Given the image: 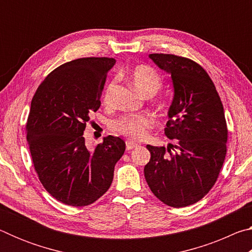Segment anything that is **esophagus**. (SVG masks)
<instances>
[{"label":"esophagus","instance_id":"esophagus-1","mask_svg":"<svg viewBox=\"0 0 252 252\" xmlns=\"http://www.w3.org/2000/svg\"><path fill=\"white\" fill-rule=\"evenodd\" d=\"M126 150H131V149L138 147V143H135L133 141H130V140H127V141L126 142Z\"/></svg>","mask_w":252,"mask_h":252}]
</instances>
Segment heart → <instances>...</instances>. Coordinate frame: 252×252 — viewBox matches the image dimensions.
Instances as JSON below:
<instances>
[{
    "label": "heart",
    "mask_w": 252,
    "mask_h": 252,
    "mask_svg": "<svg viewBox=\"0 0 252 252\" xmlns=\"http://www.w3.org/2000/svg\"><path fill=\"white\" fill-rule=\"evenodd\" d=\"M132 84L140 93L147 94H155L162 85V80L159 73L152 69L151 66L146 64H139L127 72ZM114 82H110L106 85L103 93L104 104L110 105L112 103ZM153 125V120L148 114H134V116L123 117L118 120L114 125V129L118 132L133 140H142L147 136L148 130Z\"/></svg>",
    "instance_id": "obj_1"
}]
</instances>
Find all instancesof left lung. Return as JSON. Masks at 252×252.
Masks as SVG:
<instances>
[{
	"label": "left lung",
	"mask_w": 252,
	"mask_h": 252,
	"mask_svg": "<svg viewBox=\"0 0 252 252\" xmlns=\"http://www.w3.org/2000/svg\"><path fill=\"white\" fill-rule=\"evenodd\" d=\"M150 58L171 75L173 99L164 133L176 144L153 147L144 177L153 194L167 206L198 202L215 185L227 155L228 129L215 84L201 65L173 54Z\"/></svg>",
	"instance_id": "obj_1"
}]
</instances>
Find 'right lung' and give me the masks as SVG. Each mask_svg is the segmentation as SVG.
<instances>
[{
	"label": "right lung",
	"instance_id": "right-lung-1",
	"mask_svg": "<svg viewBox=\"0 0 252 252\" xmlns=\"http://www.w3.org/2000/svg\"><path fill=\"white\" fill-rule=\"evenodd\" d=\"M114 64L112 58L66 62L46 76L31 102L27 139L34 169L45 190L67 206H89L102 197L126 150V142L112 135L89 150L83 136Z\"/></svg>",
	"mask_w": 252,
	"mask_h": 252
}]
</instances>
